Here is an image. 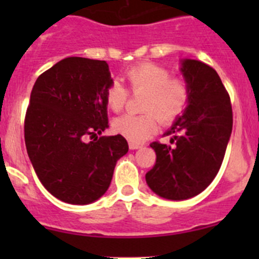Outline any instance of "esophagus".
<instances>
[{
  "label": "esophagus",
  "instance_id": "obj_1",
  "mask_svg": "<svg viewBox=\"0 0 259 259\" xmlns=\"http://www.w3.org/2000/svg\"><path fill=\"white\" fill-rule=\"evenodd\" d=\"M129 148L132 149V150H135V149H139V148H142V145H140V144H137V143H133V142H130V143H129Z\"/></svg>",
  "mask_w": 259,
  "mask_h": 259
}]
</instances>
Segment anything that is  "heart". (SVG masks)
Wrapping results in <instances>:
<instances>
[{
	"instance_id": "b5f03b06",
	"label": "heart",
	"mask_w": 259,
	"mask_h": 259,
	"mask_svg": "<svg viewBox=\"0 0 259 259\" xmlns=\"http://www.w3.org/2000/svg\"><path fill=\"white\" fill-rule=\"evenodd\" d=\"M129 90L144 94L140 104L142 114H125L113 121V132L133 143H142L154 134L158 122L168 125L185 111L190 99L189 85L182 77H171L166 67L154 62H142L125 72ZM127 90L113 81L105 93L108 108L120 113L127 101Z\"/></svg>"
}]
</instances>
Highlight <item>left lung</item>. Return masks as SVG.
<instances>
[{
    "instance_id": "obj_1",
    "label": "left lung",
    "mask_w": 259,
    "mask_h": 259,
    "mask_svg": "<svg viewBox=\"0 0 259 259\" xmlns=\"http://www.w3.org/2000/svg\"><path fill=\"white\" fill-rule=\"evenodd\" d=\"M182 72L189 85V104L164 134L170 137V144H150L156 161L145 174L149 188L171 200L195 197L213 182L233 126L231 98L215 70L197 60H183Z\"/></svg>"
}]
</instances>
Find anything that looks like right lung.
<instances>
[{
    "instance_id": "right-lung-1",
    "label": "right lung",
    "mask_w": 259,
    "mask_h": 259,
    "mask_svg": "<svg viewBox=\"0 0 259 259\" xmlns=\"http://www.w3.org/2000/svg\"><path fill=\"white\" fill-rule=\"evenodd\" d=\"M106 61L66 57L40 75L25 116L28 158L44 187L69 204H89L108 190L116 161L127 153L108 127ZM88 136L94 140L86 143Z\"/></svg>"
}]
</instances>
